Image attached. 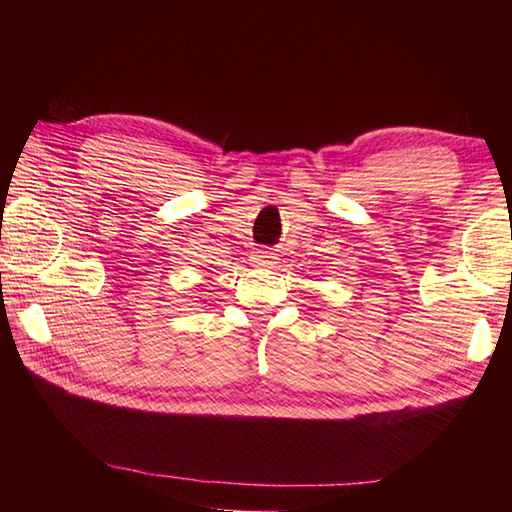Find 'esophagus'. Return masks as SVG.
I'll return each mask as SVG.
<instances>
[{"label":"esophagus","mask_w":512,"mask_h":512,"mask_svg":"<svg viewBox=\"0 0 512 512\" xmlns=\"http://www.w3.org/2000/svg\"><path fill=\"white\" fill-rule=\"evenodd\" d=\"M275 259H277L275 253H270V250H257V253L253 255V264L268 268V266L275 264Z\"/></svg>","instance_id":"34e87169"}]
</instances>
